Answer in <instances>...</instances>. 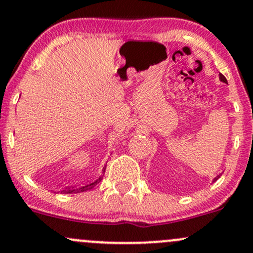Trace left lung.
I'll list each match as a JSON object with an SVG mask.
<instances>
[{
    "mask_svg": "<svg viewBox=\"0 0 253 253\" xmlns=\"http://www.w3.org/2000/svg\"><path fill=\"white\" fill-rule=\"evenodd\" d=\"M219 80H220V81H222V82H224V84H227V79H225L224 76L222 75V74H219ZM219 177H220V174H217L216 177H214L213 179H212V183H213V182H216V180H217L218 178H219Z\"/></svg>",
    "mask_w": 253,
    "mask_h": 253,
    "instance_id": "left-lung-1",
    "label": "left lung"
}]
</instances>
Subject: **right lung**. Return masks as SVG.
I'll return each instance as SVG.
<instances>
[{
  "mask_svg": "<svg viewBox=\"0 0 253 253\" xmlns=\"http://www.w3.org/2000/svg\"><path fill=\"white\" fill-rule=\"evenodd\" d=\"M105 167H106V165H105ZM105 167L103 169V172H105ZM100 180H102V177L99 175L97 179L93 180V182H91V183H88V184L80 185V187H68V188H65V189L60 190V193L62 194H75V193H82V191H87V190L92 189V188H94L95 185L100 182Z\"/></svg>",
  "mask_w": 253,
  "mask_h": 253,
  "instance_id": "1",
  "label": "right lung"
}]
</instances>
